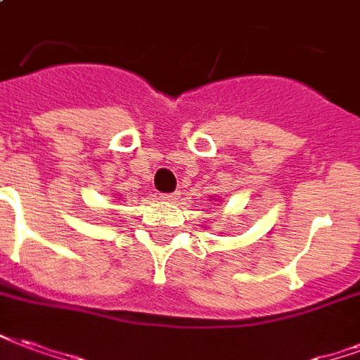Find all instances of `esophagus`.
<instances>
[{
    "label": "esophagus",
    "mask_w": 360,
    "mask_h": 360,
    "mask_svg": "<svg viewBox=\"0 0 360 360\" xmlns=\"http://www.w3.org/2000/svg\"><path fill=\"white\" fill-rule=\"evenodd\" d=\"M160 198L162 200H167V202H173L179 198V193H167V194H160Z\"/></svg>",
    "instance_id": "obj_1"
}]
</instances>
